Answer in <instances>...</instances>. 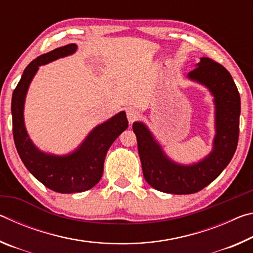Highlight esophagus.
Listing matches in <instances>:
<instances>
[{
  "instance_id": "obj_1",
  "label": "esophagus",
  "mask_w": 253,
  "mask_h": 253,
  "mask_svg": "<svg viewBox=\"0 0 253 253\" xmlns=\"http://www.w3.org/2000/svg\"><path fill=\"white\" fill-rule=\"evenodd\" d=\"M126 114H127L128 122H129V123H132V122L135 121V119H137V118H138V116H139L138 110H136L135 108H128Z\"/></svg>"
}]
</instances>
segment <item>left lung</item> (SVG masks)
<instances>
[{
	"label": "left lung",
	"mask_w": 253,
	"mask_h": 253,
	"mask_svg": "<svg viewBox=\"0 0 253 253\" xmlns=\"http://www.w3.org/2000/svg\"><path fill=\"white\" fill-rule=\"evenodd\" d=\"M187 79L204 85L213 97L215 135L209 155L193 164H179L166 155L143 122L132 124L144 177L152 187L164 193L192 194L201 191L228 166L238 146L241 102L230 72L203 57L195 69L188 72Z\"/></svg>",
	"instance_id": "left-lung-1"
}]
</instances>
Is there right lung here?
Segmentation results:
<instances>
[{
    "mask_svg": "<svg viewBox=\"0 0 253 253\" xmlns=\"http://www.w3.org/2000/svg\"><path fill=\"white\" fill-rule=\"evenodd\" d=\"M77 49V44H67L34 59L24 69L11 104L15 147L25 168L44 186L63 194L84 192L100 181L107 152L128 127L126 113L121 111L93 128L74 152L66 155L42 152L33 144L24 124V104L30 84L40 66L74 54Z\"/></svg>",
    "mask_w": 253,
    "mask_h": 253,
    "instance_id": "obj_1",
    "label": "right lung"
}]
</instances>
